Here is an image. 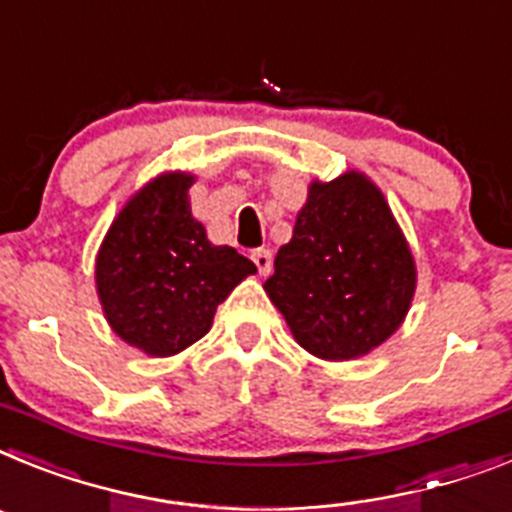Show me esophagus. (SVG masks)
Returning a JSON list of instances; mask_svg holds the SVG:
<instances>
[{
	"label": "esophagus",
	"mask_w": 512,
	"mask_h": 512,
	"mask_svg": "<svg viewBox=\"0 0 512 512\" xmlns=\"http://www.w3.org/2000/svg\"><path fill=\"white\" fill-rule=\"evenodd\" d=\"M252 262L257 265L260 275H268L270 268H273V255L265 247H257V250H252Z\"/></svg>",
	"instance_id": "esophagus-1"
}]
</instances>
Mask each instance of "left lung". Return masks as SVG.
I'll return each instance as SVG.
<instances>
[{
	"label": "left lung",
	"instance_id": "obj_1",
	"mask_svg": "<svg viewBox=\"0 0 512 512\" xmlns=\"http://www.w3.org/2000/svg\"><path fill=\"white\" fill-rule=\"evenodd\" d=\"M415 260L381 190L361 172L311 182L265 281L301 348L322 361L371 353L415 296Z\"/></svg>",
	"mask_w": 512,
	"mask_h": 512
}]
</instances>
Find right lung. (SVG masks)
Returning <instances> with one entry per match:
<instances>
[{
    "label": "right lung",
    "instance_id": "right-lung-1",
    "mask_svg": "<svg viewBox=\"0 0 512 512\" xmlns=\"http://www.w3.org/2000/svg\"><path fill=\"white\" fill-rule=\"evenodd\" d=\"M185 172L144 185L115 216L95 262V283L113 332L146 355H175L201 340L216 306L255 273L234 247L208 242L190 213Z\"/></svg>",
    "mask_w": 512,
    "mask_h": 512
}]
</instances>
